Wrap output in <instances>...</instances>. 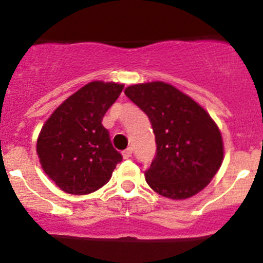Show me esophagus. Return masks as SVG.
Returning a JSON list of instances; mask_svg holds the SVG:
<instances>
[{
  "mask_svg": "<svg viewBox=\"0 0 263 263\" xmlns=\"http://www.w3.org/2000/svg\"><path fill=\"white\" fill-rule=\"evenodd\" d=\"M132 156V148L128 147L127 150L123 151V158L124 159H129Z\"/></svg>",
  "mask_w": 263,
  "mask_h": 263,
  "instance_id": "34e87169",
  "label": "esophagus"
}]
</instances>
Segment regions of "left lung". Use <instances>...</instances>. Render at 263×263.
<instances>
[{
	"mask_svg": "<svg viewBox=\"0 0 263 263\" xmlns=\"http://www.w3.org/2000/svg\"><path fill=\"white\" fill-rule=\"evenodd\" d=\"M124 94L146 113L155 135L156 156L145 172L147 184L172 200L197 195L224 159L214 119L192 98L163 81L131 85Z\"/></svg>",
	"mask_w": 263,
	"mask_h": 263,
	"instance_id": "8db88e82",
	"label": "left lung"
}]
</instances>
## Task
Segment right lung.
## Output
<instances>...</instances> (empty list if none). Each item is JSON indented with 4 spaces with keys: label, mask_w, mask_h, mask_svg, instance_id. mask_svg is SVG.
<instances>
[{
    "label": "right lung",
    "mask_w": 263,
    "mask_h": 263,
    "mask_svg": "<svg viewBox=\"0 0 263 263\" xmlns=\"http://www.w3.org/2000/svg\"><path fill=\"white\" fill-rule=\"evenodd\" d=\"M123 86L89 82L55 108L42 127L36 154L44 173L63 192L87 195L99 190L122 160L102 121Z\"/></svg>",
    "instance_id": "add662e5"
}]
</instances>
